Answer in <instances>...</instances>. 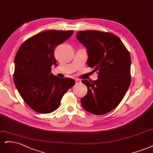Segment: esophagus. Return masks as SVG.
Instances as JSON below:
<instances>
[{
	"mask_svg": "<svg viewBox=\"0 0 153 153\" xmlns=\"http://www.w3.org/2000/svg\"><path fill=\"white\" fill-rule=\"evenodd\" d=\"M81 81L80 79H76V83L78 84V83H81Z\"/></svg>",
	"mask_w": 153,
	"mask_h": 153,
	"instance_id": "obj_1",
	"label": "esophagus"
}]
</instances>
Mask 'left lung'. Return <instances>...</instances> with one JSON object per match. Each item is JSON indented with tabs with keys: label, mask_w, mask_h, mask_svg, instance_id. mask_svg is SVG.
Here are the masks:
<instances>
[{
	"label": "left lung",
	"mask_w": 153,
	"mask_h": 153,
	"mask_svg": "<svg viewBox=\"0 0 153 153\" xmlns=\"http://www.w3.org/2000/svg\"><path fill=\"white\" fill-rule=\"evenodd\" d=\"M78 41L87 49L88 65L98 72V79L82 82L88 88L81 105L93 114L114 109L124 98L131 82V56L121 39L111 32L79 31Z\"/></svg>",
	"instance_id": "left-lung-1"
}]
</instances>
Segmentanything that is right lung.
Returning <instances> with one entry per match:
<instances>
[{
  "instance_id": "1",
  "label": "right lung",
  "mask_w": 153,
  "mask_h": 153,
  "mask_svg": "<svg viewBox=\"0 0 153 153\" xmlns=\"http://www.w3.org/2000/svg\"><path fill=\"white\" fill-rule=\"evenodd\" d=\"M73 30H46L22 43L14 58V82L24 102L32 109L48 114L56 110L64 94L75 85L72 79L60 78L51 73L56 65L55 48Z\"/></svg>"
}]
</instances>
